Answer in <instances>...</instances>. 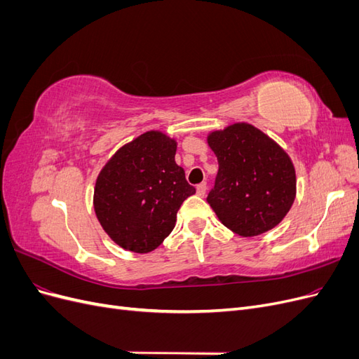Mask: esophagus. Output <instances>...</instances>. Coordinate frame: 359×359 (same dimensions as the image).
Instances as JSON below:
<instances>
[{
    "label": "esophagus",
    "instance_id": "obj_1",
    "mask_svg": "<svg viewBox=\"0 0 359 359\" xmlns=\"http://www.w3.org/2000/svg\"><path fill=\"white\" fill-rule=\"evenodd\" d=\"M196 191H198V196L203 198V196H205V194H206V184H205V182L199 184V186L196 187Z\"/></svg>",
    "mask_w": 359,
    "mask_h": 359
}]
</instances>
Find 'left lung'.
Instances as JSON below:
<instances>
[{"label": "left lung", "mask_w": 359, "mask_h": 359, "mask_svg": "<svg viewBox=\"0 0 359 359\" xmlns=\"http://www.w3.org/2000/svg\"><path fill=\"white\" fill-rule=\"evenodd\" d=\"M219 161L208 203L220 222L241 236L276 227L295 201L297 177L289 156L273 139L247 123L208 136Z\"/></svg>", "instance_id": "left-lung-1"}]
</instances>
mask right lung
<instances>
[{
    "instance_id": "add662e5",
    "label": "right lung",
    "mask_w": 359,
    "mask_h": 359,
    "mask_svg": "<svg viewBox=\"0 0 359 359\" xmlns=\"http://www.w3.org/2000/svg\"><path fill=\"white\" fill-rule=\"evenodd\" d=\"M175 153V140L153 130L119 148L97 177L95 215L119 247L153 252L175 227L182 202L196 193Z\"/></svg>"
}]
</instances>
